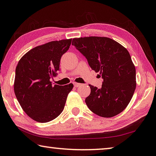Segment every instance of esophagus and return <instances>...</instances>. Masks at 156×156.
I'll return each instance as SVG.
<instances>
[{
	"label": "esophagus",
	"mask_w": 156,
	"mask_h": 156,
	"mask_svg": "<svg viewBox=\"0 0 156 156\" xmlns=\"http://www.w3.org/2000/svg\"><path fill=\"white\" fill-rule=\"evenodd\" d=\"M73 85H74V86H75V87H79V86H80L81 85V84L80 83H73Z\"/></svg>",
	"instance_id": "esophagus-1"
}]
</instances>
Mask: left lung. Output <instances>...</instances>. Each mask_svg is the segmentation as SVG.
<instances>
[{"mask_svg": "<svg viewBox=\"0 0 156 156\" xmlns=\"http://www.w3.org/2000/svg\"><path fill=\"white\" fill-rule=\"evenodd\" d=\"M72 45L104 80L100 89L89 85L91 92L85 99L87 107L104 118L119 114L129 104L136 89V69L128 51L107 37L73 38Z\"/></svg>", "mask_w": 156, "mask_h": 156, "instance_id": "8db88e82", "label": "left lung"}]
</instances>
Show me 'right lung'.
<instances>
[{"instance_id": "obj_1", "label": "right lung", "mask_w": 156, "mask_h": 156, "mask_svg": "<svg viewBox=\"0 0 156 156\" xmlns=\"http://www.w3.org/2000/svg\"><path fill=\"white\" fill-rule=\"evenodd\" d=\"M72 39L51 41L31 49L19 61L15 70L14 91L27 115L39 122H48L64 110L72 83L52 85L50 79L59 71L60 59Z\"/></svg>"}]
</instances>
